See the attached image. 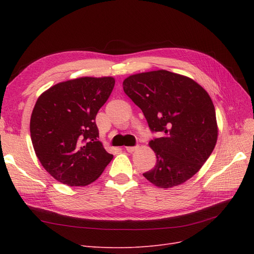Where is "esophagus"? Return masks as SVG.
Masks as SVG:
<instances>
[{
  "instance_id": "1",
  "label": "esophagus",
  "mask_w": 254,
  "mask_h": 254,
  "mask_svg": "<svg viewBox=\"0 0 254 254\" xmlns=\"http://www.w3.org/2000/svg\"><path fill=\"white\" fill-rule=\"evenodd\" d=\"M137 148H139V146H127L126 147V150L128 151V152H133V151H135Z\"/></svg>"
}]
</instances>
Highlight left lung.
Returning a JSON list of instances; mask_svg holds the SVG:
<instances>
[{
	"label": "left lung",
	"instance_id": "left-lung-1",
	"mask_svg": "<svg viewBox=\"0 0 254 254\" xmlns=\"http://www.w3.org/2000/svg\"><path fill=\"white\" fill-rule=\"evenodd\" d=\"M123 89L151 131L162 134L149 142L157 163L143 176L161 189L191 178L217 141L216 114L207 92L193 79L165 70L129 76Z\"/></svg>",
	"mask_w": 254,
	"mask_h": 254
}]
</instances>
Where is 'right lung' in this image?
I'll return each mask as SVG.
<instances>
[{
    "instance_id": "1",
    "label": "right lung",
    "mask_w": 254,
    "mask_h": 254,
    "mask_svg": "<svg viewBox=\"0 0 254 254\" xmlns=\"http://www.w3.org/2000/svg\"><path fill=\"white\" fill-rule=\"evenodd\" d=\"M113 77H80L42 93L30 118V137L40 163L57 181L84 187L95 181L113 155L98 141L95 118L109 98Z\"/></svg>"
}]
</instances>
